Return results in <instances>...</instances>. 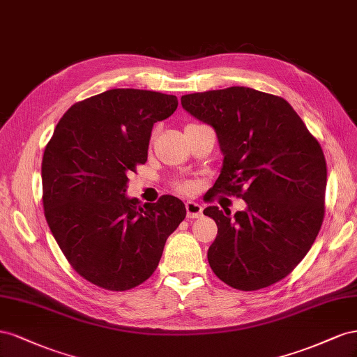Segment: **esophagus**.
Returning a JSON list of instances; mask_svg holds the SVG:
<instances>
[{
    "instance_id": "obj_1",
    "label": "esophagus",
    "mask_w": 357,
    "mask_h": 357,
    "mask_svg": "<svg viewBox=\"0 0 357 357\" xmlns=\"http://www.w3.org/2000/svg\"><path fill=\"white\" fill-rule=\"evenodd\" d=\"M185 209H187V217L188 218H200L202 217L203 208L199 205L197 202H187Z\"/></svg>"
}]
</instances>
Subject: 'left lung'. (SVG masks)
Here are the masks:
<instances>
[{"instance_id":"1","label":"left lung","mask_w":357,"mask_h":357,"mask_svg":"<svg viewBox=\"0 0 357 357\" xmlns=\"http://www.w3.org/2000/svg\"><path fill=\"white\" fill-rule=\"evenodd\" d=\"M191 116L217 133L222 166L213 192L241 196L247 208L208 206L217 222L208 250L213 273L238 290L278 282L307 256L324 215L323 151L286 100L245 86L182 96Z\"/></svg>"}]
</instances>
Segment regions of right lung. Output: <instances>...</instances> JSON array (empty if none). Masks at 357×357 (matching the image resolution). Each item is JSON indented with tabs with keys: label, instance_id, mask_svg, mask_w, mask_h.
<instances>
[{
	"label": "right lung",
	"instance_id": "right-lung-1",
	"mask_svg": "<svg viewBox=\"0 0 357 357\" xmlns=\"http://www.w3.org/2000/svg\"><path fill=\"white\" fill-rule=\"evenodd\" d=\"M176 107L175 96L109 89L71 106L45 149L47 226L73 269L101 289L146 281L185 218L178 197L142 205L126 195L128 173L148 158L152 127Z\"/></svg>",
	"mask_w": 357,
	"mask_h": 357
}]
</instances>
